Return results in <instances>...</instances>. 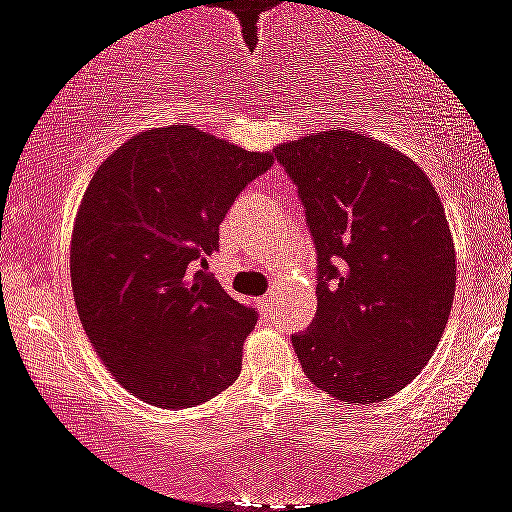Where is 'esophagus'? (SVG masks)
I'll return each mask as SVG.
<instances>
[{
  "label": "esophagus",
  "instance_id": "1",
  "mask_svg": "<svg viewBox=\"0 0 512 512\" xmlns=\"http://www.w3.org/2000/svg\"><path fill=\"white\" fill-rule=\"evenodd\" d=\"M274 296H277V294H274V291H269L267 296H262L260 303H262V306H265V308H272V311H274V308H277V299H274Z\"/></svg>",
  "mask_w": 512,
  "mask_h": 512
}]
</instances>
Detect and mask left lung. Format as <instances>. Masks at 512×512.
Returning a JSON list of instances; mask_svg holds the SVG:
<instances>
[{"label":"left lung","instance_id":"8db88e82","mask_svg":"<svg viewBox=\"0 0 512 512\" xmlns=\"http://www.w3.org/2000/svg\"><path fill=\"white\" fill-rule=\"evenodd\" d=\"M318 255V311L291 335L303 374L338 401L379 403L423 372L452 311L454 243L428 174L355 131L279 145Z\"/></svg>","mask_w":512,"mask_h":512}]
</instances>
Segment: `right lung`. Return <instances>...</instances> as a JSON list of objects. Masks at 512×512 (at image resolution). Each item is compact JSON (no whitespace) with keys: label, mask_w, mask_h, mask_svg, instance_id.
<instances>
[{"label":"right lung","mask_w":512,"mask_h":512,"mask_svg":"<svg viewBox=\"0 0 512 512\" xmlns=\"http://www.w3.org/2000/svg\"><path fill=\"white\" fill-rule=\"evenodd\" d=\"M194 126L145 131L94 172L72 233L75 306L123 389L192 408L240 374L257 311L206 272L235 196L272 167Z\"/></svg>","instance_id":"right-lung-1"}]
</instances>
